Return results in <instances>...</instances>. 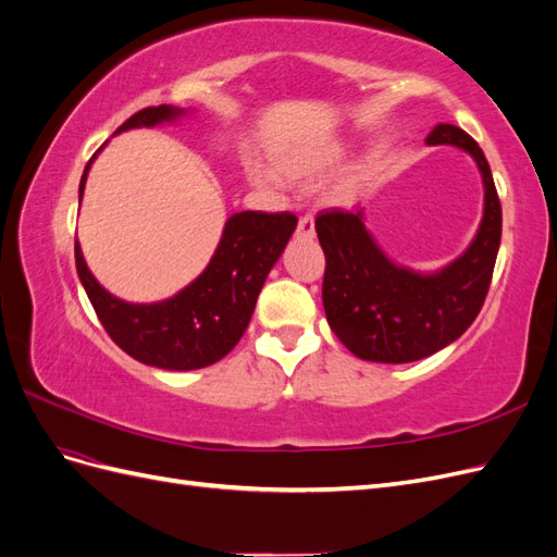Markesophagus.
Instances as JSON below:
<instances>
[{"label":"esophagus","instance_id":"esophagus-1","mask_svg":"<svg viewBox=\"0 0 557 557\" xmlns=\"http://www.w3.org/2000/svg\"><path fill=\"white\" fill-rule=\"evenodd\" d=\"M297 234H299V237H313V234H315V225H313V215H311V213L299 218Z\"/></svg>","mask_w":557,"mask_h":557}]
</instances>
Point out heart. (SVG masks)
I'll return each instance as SVG.
<instances>
[{"mask_svg":"<svg viewBox=\"0 0 557 557\" xmlns=\"http://www.w3.org/2000/svg\"><path fill=\"white\" fill-rule=\"evenodd\" d=\"M342 158V148L339 146H318V148H307V150H297L295 156H288L283 160V172L301 178V176H315L330 170L332 164L339 162ZM256 178L267 185H276L281 183V176L272 170H260L256 172Z\"/></svg>","mask_w":557,"mask_h":557,"instance_id":"heart-1","label":"heart"}]
</instances>
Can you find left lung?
I'll return each instance as SVG.
<instances>
[{"instance_id":"obj_1","label":"left lung","mask_w":557,"mask_h":557,"mask_svg":"<svg viewBox=\"0 0 557 557\" xmlns=\"http://www.w3.org/2000/svg\"><path fill=\"white\" fill-rule=\"evenodd\" d=\"M430 146H458L476 160L485 207L474 242L458 260L436 274H418L395 264L376 246L362 221V209H325L315 218L325 252L323 307L332 332L362 360L401 364L442 350L474 323L502 239V205L483 150L460 127L440 123Z\"/></svg>"}]
</instances>
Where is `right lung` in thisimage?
<instances>
[{"instance_id": "right-lung-1", "label": "right lung", "mask_w": 557, "mask_h": 557, "mask_svg": "<svg viewBox=\"0 0 557 557\" xmlns=\"http://www.w3.org/2000/svg\"><path fill=\"white\" fill-rule=\"evenodd\" d=\"M183 109L160 104L129 115L115 129L153 127L183 115ZM90 158L81 176L78 199L86 188ZM297 227V215L242 211L225 223L221 244L188 288L158 305H127L107 293L83 260L76 242V272L107 334L127 356L150 367L188 372L225 358L246 332L267 274Z\"/></svg>"}]
</instances>
